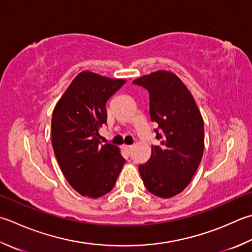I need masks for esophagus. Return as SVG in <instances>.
<instances>
[{"label": "esophagus", "mask_w": 252, "mask_h": 252, "mask_svg": "<svg viewBox=\"0 0 252 252\" xmlns=\"http://www.w3.org/2000/svg\"><path fill=\"white\" fill-rule=\"evenodd\" d=\"M132 147H133L132 145H126V144H125V145L122 146V149L125 150L126 153H129V154H130V153H131V150H132Z\"/></svg>", "instance_id": "obj_1"}]
</instances>
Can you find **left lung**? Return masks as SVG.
<instances>
[{
  "instance_id": "obj_1",
  "label": "left lung",
  "mask_w": 252,
  "mask_h": 252,
  "mask_svg": "<svg viewBox=\"0 0 252 252\" xmlns=\"http://www.w3.org/2000/svg\"><path fill=\"white\" fill-rule=\"evenodd\" d=\"M133 84L150 95V116L158 125L151 158L139 166L145 188L168 199L186 189L204 151V123L188 88L174 73L157 71Z\"/></svg>"
}]
</instances>
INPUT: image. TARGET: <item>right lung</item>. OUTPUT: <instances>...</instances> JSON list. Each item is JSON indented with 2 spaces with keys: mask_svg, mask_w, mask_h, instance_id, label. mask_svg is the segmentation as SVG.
<instances>
[{
  "mask_svg": "<svg viewBox=\"0 0 252 252\" xmlns=\"http://www.w3.org/2000/svg\"><path fill=\"white\" fill-rule=\"evenodd\" d=\"M92 72L74 78L53 110L52 146L68 184L83 196L100 198L115 187L126 159L112 144H100L108 99L125 85Z\"/></svg>",
  "mask_w": 252,
  "mask_h": 252,
  "instance_id": "add662e5",
  "label": "right lung"
}]
</instances>
